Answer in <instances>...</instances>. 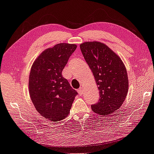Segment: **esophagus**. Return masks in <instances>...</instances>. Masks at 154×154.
Masks as SVG:
<instances>
[{
    "instance_id": "34e87169",
    "label": "esophagus",
    "mask_w": 154,
    "mask_h": 154,
    "mask_svg": "<svg viewBox=\"0 0 154 154\" xmlns=\"http://www.w3.org/2000/svg\"><path fill=\"white\" fill-rule=\"evenodd\" d=\"M78 94H82V93H83V90H82V88H79V89H78Z\"/></svg>"
}]
</instances>
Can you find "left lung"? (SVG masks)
I'll return each instance as SVG.
<instances>
[{
	"mask_svg": "<svg viewBox=\"0 0 154 154\" xmlns=\"http://www.w3.org/2000/svg\"><path fill=\"white\" fill-rule=\"evenodd\" d=\"M80 47L100 90V98L91 106L92 110L102 116L111 114L120 108L128 94V78L123 62L103 43L86 42Z\"/></svg>",
	"mask_w": 154,
	"mask_h": 154,
	"instance_id": "obj_1",
	"label": "left lung"
}]
</instances>
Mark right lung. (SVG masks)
Returning a JSON list of instances; mask_svg holds the SVG:
<instances>
[{
    "mask_svg": "<svg viewBox=\"0 0 154 154\" xmlns=\"http://www.w3.org/2000/svg\"><path fill=\"white\" fill-rule=\"evenodd\" d=\"M77 46L60 43L46 49L34 62L29 76V93L34 107L43 117L53 122L69 114L78 92L62 72Z\"/></svg>",
    "mask_w": 154,
    "mask_h": 154,
    "instance_id": "1",
    "label": "right lung"
}]
</instances>
